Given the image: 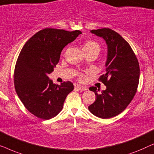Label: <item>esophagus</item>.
Returning a JSON list of instances; mask_svg holds the SVG:
<instances>
[{
	"label": "esophagus",
	"instance_id": "1",
	"mask_svg": "<svg viewBox=\"0 0 154 154\" xmlns=\"http://www.w3.org/2000/svg\"><path fill=\"white\" fill-rule=\"evenodd\" d=\"M75 88H78V90H81V91H85V90H88V88H86L85 86H83V85H77L75 86Z\"/></svg>",
	"mask_w": 154,
	"mask_h": 154
}]
</instances>
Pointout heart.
<instances>
[{
    "label": "heart",
    "mask_w": 154,
    "mask_h": 154,
    "mask_svg": "<svg viewBox=\"0 0 154 154\" xmlns=\"http://www.w3.org/2000/svg\"><path fill=\"white\" fill-rule=\"evenodd\" d=\"M83 50L84 52L88 51H97L98 52L100 51V45L98 43L93 41H87L84 43L83 46ZM79 79L83 81L85 79V76L83 75H79Z\"/></svg>",
    "instance_id": "b5f03b06"
}]
</instances>
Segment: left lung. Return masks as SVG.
I'll return each instance as SVG.
<instances>
[{
	"label": "left lung",
	"instance_id": "obj_1",
	"mask_svg": "<svg viewBox=\"0 0 154 154\" xmlns=\"http://www.w3.org/2000/svg\"><path fill=\"white\" fill-rule=\"evenodd\" d=\"M90 32L102 37L107 45L106 73L100 77L106 89L97 93L96 100L88 106L92 114L101 119H111L125 110L137 92L140 79V65L129 43L113 30L103 28Z\"/></svg>",
	"mask_w": 154,
	"mask_h": 154
}]
</instances>
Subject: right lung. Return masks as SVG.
I'll list each match as a JSON object with an SVG mask.
<instances>
[{"instance_id":"1","label":"right lung","mask_w":154,"mask_h":154,"mask_svg":"<svg viewBox=\"0 0 154 154\" xmlns=\"http://www.w3.org/2000/svg\"><path fill=\"white\" fill-rule=\"evenodd\" d=\"M81 33L79 30L44 29L25 43L19 54L14 73L16 92L27 110L39 119L56 116L74 88L70 81L54 84L48 74L59 62L63 48Z\"/></svg>"}]
</instances>
